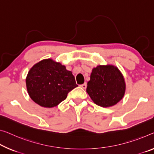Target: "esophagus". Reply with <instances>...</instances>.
<instances>
[{
	"label": "esophagus",
	"mask_w": 154,
	"mask_h": 154,
	"mask_svg": "<svg viewBox=\"0 0 154 154\" xmlns=\"http://www.w3.org/2000/svg\"><path fill=\"white\" fill-rule=\"evenodd\" d=\"M80 86L82 88H83V89H86V87H87V83H86V82H85L84 84H82V85H80Z\"/></svg>",
	"instance_id": "34e87169"
}]
</instances>
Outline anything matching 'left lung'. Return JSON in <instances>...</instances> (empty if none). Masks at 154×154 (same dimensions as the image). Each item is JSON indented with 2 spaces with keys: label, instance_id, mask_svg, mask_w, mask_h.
<instances>
[{
  "label": "left lung",
  "instance_id": "8db88e82",
  "mask_svg": "<svg viewBox=\"0 0 154 154\" xmlns=\"http://www.w3.org/2000/svg\"><path fill=\"white\" fill-rule=\"evenodd\" d=\"M125 79L113 65H98L92 69L87 92L97 105L109 107L115 105L125 93Z\"/></svg>",
  "mask_w": 154,
  "mask_h": 154
}]
</instances>
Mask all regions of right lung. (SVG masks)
I'll return each instance as SVG.
<instances>
[{"instance_id":"right-lung-1","label":"right lung","mask_w":154,"mask_h":154,"mask_svg":"<svg viewBox=\"0 0 154 154\" xmlns=\"http://www.w3.org/2000/svg\"><path fill=\"white\" fill-rule=\"evenodd\" d=\"M30 98L44 107H54L65 100L78 87L72 72L51 59H45L33 66L26 78Z\"/></svg>"}]
</instances>
